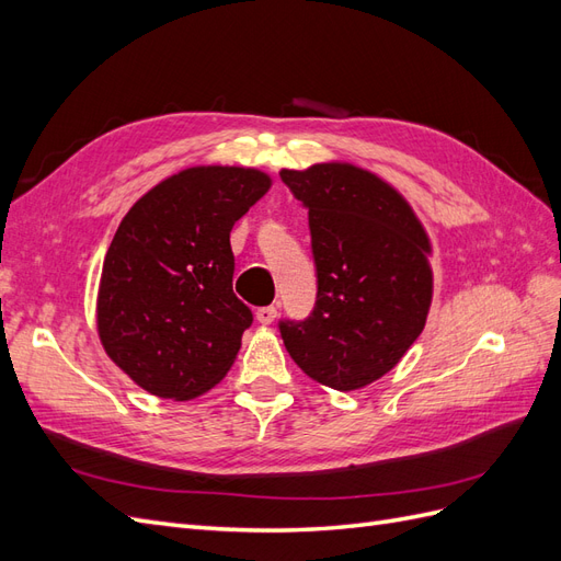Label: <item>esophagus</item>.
I'll return each instance as SVG.
<instances>
[{"instance_id":"obj_1","label":"esophagus","mask_w":561,"mask_h":561,"mask_svg":"<svg viewBox=\"0 0 561 561\" xmlns=\"http://www.w3.org/2000/svg\"><path fill=\"white\" fill-rule=\"evenodd\" d=\"M257 320L262 322V325H271V322L276 320V316H278V309L276 307H262V309H257Z\"/></svg>"}]
</instances>
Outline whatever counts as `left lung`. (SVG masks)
Segmentation results:
<instances>
[{"instance_id":"1","label":"left lung","mask_w":561,"mask_h":561,"mask_svg":"<svg viewBox=\"0 0 561 561\" xmlns=\"http://www.w3.org/2000/svg\"><path fill=\"white\" fill-rule=\"evenodd\" d=\"M283 182L309 210L318 271L316 309L280 322L304 375L334 390H358L393 369L426 328L433 301L431 239L393 184L348 161Z\"/></svg>"}]
</instances>
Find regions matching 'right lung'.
<instances>
[{
	"label": "right lung",
	"instance_id": "right-lung-1",
	"mask_svg": "<svg viewBox=\"0 0 561 561\" xmlns=\"http://www.w3.org/2000/svg\"><path fill=\"white\" fill-rule=\"evenodd\" d=\"M271 190L245 165H192L133 203L100 274L95 320L110 360L171 400L227 377L252 313L233 295V225Z\"/></svg>",
	"mask_w": 561,
	"mask_h": 561
}]
</instances>
